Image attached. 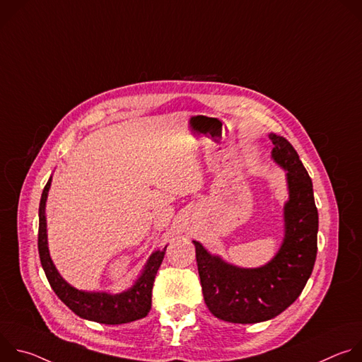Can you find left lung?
<instances>
[{
  "label": "left lung",
  "mask_w": 362,
  "mask_h": 362,
  "mask_svg": "<svg viewBox=\"0 0 362 362\" xmlns=\"http://www.w3.org/2000/svg\"><path fill=\"white\" fill-rule=\"evenodd\" d=\"M269 139L272 159L286 170L289 190L278 253L264 267L239 268L193 240L204 303L216 318L233 324L264 322L284 313L300 295L315 265L318 211L313 180L285 137L271 133Z\"/></svg>",
  "instance_id": "obj_1"
}]
</instances>
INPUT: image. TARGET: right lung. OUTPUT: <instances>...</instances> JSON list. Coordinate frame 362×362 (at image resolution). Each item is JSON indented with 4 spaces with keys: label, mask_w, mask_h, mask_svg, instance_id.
Returning <instances> with one entry per match:
<instances>
[{
    "label": "right lung",
    "mask_w": 362,
    "mask_h": 362,
    "mask_svg": "<svg viewBox=\"0 0 362 362\" xmlns=\"http://www.w3.org/2000/svg\"><path fill=\"white\" fill-rule=\"evenodd\" d=\"M51 186V177L48 179L40 200L38 209V253L41 267L45 276L56 292V295L71 309V311L83 320L106 324L120 325L140 318H144L151 308V289L154 278L162 265L166 247L163 250L153 252L144 265L140 276L134 285L120 293L107 292H86L78 291L67 284L59 274L53 261L49 257L47 242V221H45V202Z\"/></svg>",
    "instance_id": "1"
}]
</instances>
